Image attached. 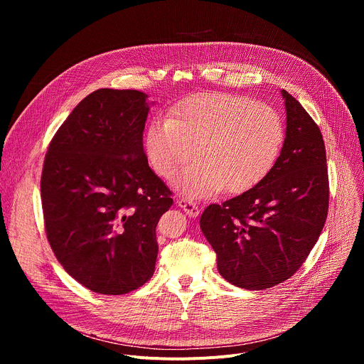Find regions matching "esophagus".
I'll use <instances>...</instances> for the list:
<instances>
[{"instance_id":"1","label":"esophagus","mask_w":364,"mask_h":364,"mask_svg":"<svg viewBox=\"0 0 364 364\" xmlns=\"http://www.w3.org/2000/svg\"><path fill=\"white\" fill-rule=\"evenodd\" d=\"M177 204L181 207V209L186 212V215L190 216V218H197L200 215V207L194 201H191L188 198L180 197V198H177Z\"/></svg>"}]
</instances>
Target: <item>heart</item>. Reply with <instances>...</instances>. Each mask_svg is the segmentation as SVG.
<instances>
[{
    "label": "heart",
    "mask_w": 364,
    "mask_h": 364,
    "mask_svg": "<svg viewBox=\"0 0 364 364\" xmlns=\"http://www.w3.org/2000/svg\"><path fill=\"white\" fill-rule=\"evenodd\" d=\"M285 129L279 114L252 97L230 93H197L180 102L170 117L154 118L145 135L149 166L171 178L190 198L222 191L242 193L261 181L275 166Z\"/></svg>",
    "instance_id": "heart-1"
}]
</instances>
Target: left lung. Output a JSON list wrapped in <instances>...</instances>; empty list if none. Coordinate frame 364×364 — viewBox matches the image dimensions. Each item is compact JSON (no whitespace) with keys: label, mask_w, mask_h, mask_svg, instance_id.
<instances>
[{"label":"left lung","mask_w":364,"mask_h":364,"mask_svg":"<svg viewBox=\"0 0 364 364\" xmlns=\"http://www.w3.org/2000/svg\"><path fill=\"white\" fill-rule=\"evenodd\" d=\"M287 131L272 170L250 190L205 207L200 228L219 274L245 289L291 278L317 243L328 212L326 146L318 125L282 90Z\"/></svg>","instance_id":"left-lung-1"}]
</instances>
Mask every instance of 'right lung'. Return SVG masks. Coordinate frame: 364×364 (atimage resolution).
<instances>
[{"instance_id": "right-lung-1", "label": "right lung", "mask_w": 364, "mask_h": 364, "mask_svg": "<svg viewBox=\"0 0 364 364\" xmlns=\"http://www.w3.org/2000/svg\"><path fill=\"white\" fill-rule=\"evenodd\" d=\"M139 90L97 89L51 139L41 173L48 243L87 289L121 295L154 274L155 228L173 204L149 168L142 132L149 112Z\"/></svg>"}]
</instances>
